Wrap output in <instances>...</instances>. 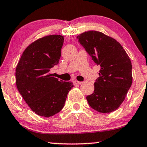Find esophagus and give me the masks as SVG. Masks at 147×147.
Masks as SVG:
<instances>
[{
    "label": "esophagus",
    "mask_w": 147,
    "mask_h": 147,
    "mask_svg": "<svg viewBox=\"0 0 147 147\" xmlns=\"http://www.w3.org/2000/svg\"><path fill=\"white\" fill-rule=\"evenodd\" d=\"M74 83L76 84H82L83 82H78L77 80H75V81H74Z\"/></svg>",
    "instance_id": "esophagus-1"
}]
</instances>
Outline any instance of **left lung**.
Segmentation results:
<instances>
[{
    "mask_svg": "<svg viewBox=\"0 0 147 147\" xmlns=\"http://www.w3.org/2000/svg\"><path fill=\"white\" fill-rule=\"evenodd\" d=\"M77 38L92 60L100 66L94 93L86 97L88 104L101 113L115 111L132 83L129 57L116 39L101 32L86 31Z\"/></svg>",
    "mask_w": 147,
    "mask_h": 147,
    "instance_id": "8db88e82",
    "label": "left lung"
}]
</instances>
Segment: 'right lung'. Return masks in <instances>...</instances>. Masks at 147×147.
<instances>
[{"label": "right lung", "mask_w": 147, "mask_h": 147, "mask_svg": "<svg viewBox=\"0 0 147 147\" xmlns=\"http://www.w3.org/2000/svg\"><path fill=\"white\" fill-rule=\"evenodd\" d=\"M63 40L59 35L36 40L23 51L16 67L19 93L32 111L46 118L61 111L74 87L71 82L59 81L49 73L59 63Z\"/></svg>", "instance_id": "1"}]
</instances>
